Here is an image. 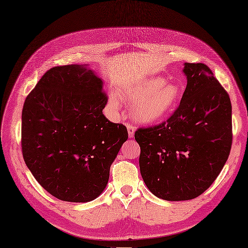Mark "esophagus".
<instances>
[{
    "mask_svg": "<svg viewBox=\"0 0 248 248\" xmlns=\"http://www.w3.org/2000/svg\"><path fill=\"white\" fill-rule=\"evenodd\" d=\"M126 128H128V134L130 138L134 137V133H135V128L132 124H126Z\"/></svg>",
    "mask_w": 248,
    "mask_h": 248,
    "instance_id": "esophagus-1",
    "label": "esophagus"
}]
</instances>
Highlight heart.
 <instances>
[{"mask_svg":"<svg viewBox=\"0 0 248 248\" xmlns=\"http://www.w3.org/2000/svg\"><path fill=\"white\" fill-rule=\"evenodd\" d=\"M166 81L161 76H152L122 91L124 98L132 103L131 114L135 122L157 124L174 112L183 96V88L178 82ZM109 106L118 110L119 100L115 94L109 95Z\"/></svg>","mask_w":248,"mask_h":248,"instance_id":"1","label":"heart"}]
</instances>
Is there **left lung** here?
Returning a JSON list of instances; mask_svg holds the SVG:
<instances>
[{"label":"left lung","mask_w":248,"mask_h":248,"mask_svg":"<svg viewBox=\"0 0 248 248\" xmlns=\"http://www.w3.org/2000/svg\"><path fill=\"white\" fill-rule=\"evenodd\" d=\"M187 84L167 122L138 129L139 168L150 192L168 201L190 200L212 186L232 148V104L212 70L185 62Z\"/></svg>","instance_id":"8db88e82"}]
</instances>
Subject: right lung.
<instances>
[{"instance_id":"1","label":"right lung","mask_w":248,"mask_h":248,"mask_svg":"<svg viewBox=\"0 0 248 248\" xmlns=\"http://www.w3.org/2000/svg\"><path fill=\"white\" fill-rule=\"evenodd\" d=\"M104 81L88 65L54 67L25 100V163L48 193L62 201L89 202L104 192L110 168L128 131L103 114Z\"/></svg>"}]
</instances>
